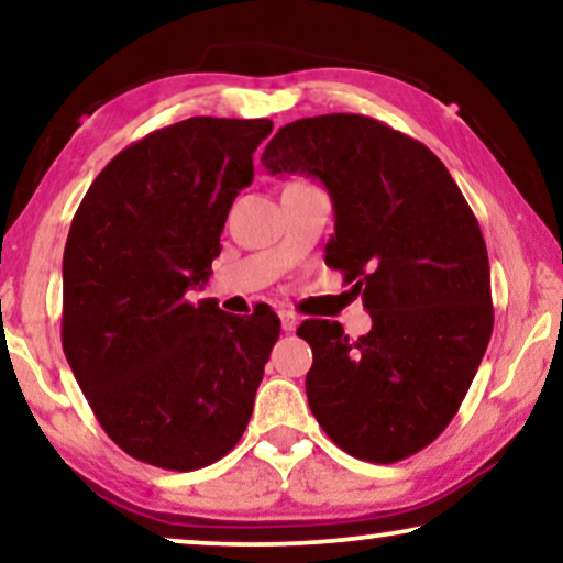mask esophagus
I'll use <instances>...</instances> for the list:
<instances>
[{
  "mask_svg": "<svg viewBox=\"0 0 563 563\" xmlns=\"http://www.w3.org/2000/svg\"><path fill=\"white\" fill-rule=\"evenodd\" d=\"M279 318H282V328L287 330V333H289V330H295V328H297V314H295V312L282 310V312H279Z\"/></svg>",
  "mask_w": 563,
  "mask_h": 563,
  "instance_id": "34e87169",
  "label": "esophagus"
}]
</instances>
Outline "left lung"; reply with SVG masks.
Returning a JSON list of instances; mask_svg holds the SVG:
<instances>
[{
  "label": "left lung",
  "instance_id": "8db88e82",
  "mask_svg": "<svg viewBox=\"0 0 563 563\" xmlns=\"http://www.w3.org/2000/svg\"><path fill=\"white\" fill-rule=\"evenodd\" d=\"M264 164L325 184L335 235L325 264L361 291L372 330L305 320L307 402L330 441L395 464L443 433L487 351L489 258L449 168L415 137L364 114H318L279 128Z\"/></svg>",
  "mask_w": 563,
  "mask_h": 563
}]
</instances>
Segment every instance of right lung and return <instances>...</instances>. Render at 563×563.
Instances as JSON below:
<instances>
[{
  "label": "right lung",
  "instance_id": "add662e5",
  "mask_svg": "<svg viewBox=\"0 0 563 563\" xmlns=\"http://www.w3.org/2000/svg\"><path fill=\"white\" fill-rule=\"evenodd\" d=\"M272 120L189 118L107 164L64 251L60 341L104 433L143 464L195 472L241 441L282 322L191 302Z\"/></svg>",
  "mask_w": 563,
  "mask_h": 563
}]
</instances>
